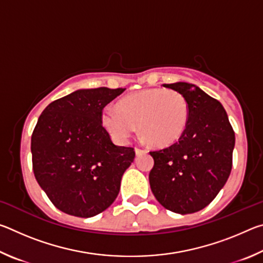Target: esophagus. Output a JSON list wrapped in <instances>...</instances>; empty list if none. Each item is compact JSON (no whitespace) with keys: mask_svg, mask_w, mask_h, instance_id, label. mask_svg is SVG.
<instances>
[{"mask_svg":"<svg viewBox=\"0 0 263 263\" xmlns=\"http://www.w3.org/2000/svg\"><path fill=\"white\" fill-rule=\"evenodd\" d=\"M135 151H136V154H141V153H145V152H146L145 149L139 148V147H136V148H135Z\"/></svg>","mask_w":263,"mask_h":263,"instance_id":"obj_1","label":"esophagus"}]
</instances>
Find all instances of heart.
Returning a JSON list of instances; mask_svg holds the SVG:
<instances>
[{"mask_svg": "<svg viewBox=\"0 0 263 263\" xmlns=\"http://www.w3.org/2000/svg\"><path fill=\"white\" fill-rule=\"evenodd\" d=\"M190 117L189 103L172 89H145L119 101L118 108L106 105L102 124L114 139L124 144L139 124L140 132L155 146H169L183 136Z\"/></svg>", "mask_w": 263, "mask_h": 263, "instance_id": "obj_1", "label": "heart"}]
</instances>
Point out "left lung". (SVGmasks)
Instances as JSON below:
<instances>
[{
	"label": "left lung",
	"instance_id": "1",
	"mask_svg": "<svg viewBox=\"0 0 263 263\" xmlns=\"http://www.w3.org/2000/svg\"><path fill=\"white\" fill-rule=\"evenodd\" d=\"M183 95L190 117L179 140L152 151L149 185L158 202L186 215L208 206L228 181L232 169L234 131L220 102L191 83L163 84Z\"/></svg>",
	"mask_w": 263,
	"mask_h": 263
}]
</instances>
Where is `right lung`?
<instances>
[{
    "label": "right lung",
    "mask_w": 263,
    "mask_h": 263,
    "mask_svg": "<svg viewBox=\"0 0 263 263\" xmlns=\"http://www.w3.org/2000/svg\"><path fill=\"white\" fill-rule=\"evenodd\" d=\"M124 90L79 89L39 116L31 137L33 173L50 201L67 215L89 218L106 210L135 160V149L116 146L102 125V110Z\"/></svg>",
    "instance_id": "add662e5"
}]
</instances>
